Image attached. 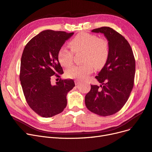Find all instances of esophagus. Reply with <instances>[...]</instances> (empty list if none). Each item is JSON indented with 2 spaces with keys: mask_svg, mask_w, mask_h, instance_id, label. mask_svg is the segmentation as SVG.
Returning a JSON list of instances; mask_svg holds the SVG:
<instances>
[{
  "mask_svg": "<svg viewBox=\"0 0 152 152\" xmlns=\"http://www.w3.org/2000/svg\"><path fill=\"white\" fill-rule=\"evenodd\" d=\"M80 82H81V81L79 80H76L75 81V85H78V84H79Z\"/></svg>",
  "mask_w": 152,
  "mask_h": 152,
  "instance_id": "esophagus-1",
  "label": "esophagus"
}]
</instances>
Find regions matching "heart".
<instances>
[{"mask_svg":"<svg viewBox=\"0 0 152 152\" xmlns=\"http://www.w3.org/2000/svg\"><path fill=\"white\" fill-rule=\"evenodd\" d=\"M71 48L63 45L58 53L60 63L69 67L73 63L74 52L77 53L83 51L82 61L84 63L75 65L67 69L66 76L72 79H85L96 69L103 67L109 57V44L104 38L89 33H81L73 38L70 42Z\"/></svg>","mask_w":152,"mask_h":152,"instance_id":"heart-1","label":"heart"}]
</instances>
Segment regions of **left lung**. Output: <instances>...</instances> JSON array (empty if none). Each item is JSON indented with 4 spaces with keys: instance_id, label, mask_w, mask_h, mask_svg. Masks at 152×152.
<instances>
[{
    "instance_id": "8db88e82",
    "label": "left lung",
    "mask_w": 152,
    "mask_h": 152,
    "mask_svg": "<svg viewBox=\"0 0 152 152\" xmlns=\"http://www.w3.org/2000/svg\"><path fill=\"white\" fill-rule=\"evenodd\" d=\"M103 33L109 44V57L96 77L102 84L91 85L85 96L87 108L99 116L112 115L125 104L134 85L135 59L126 39L109 27L91 31Z\"/></svg>"
}]
</instances>
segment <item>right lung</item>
I'll use <instances>...</instances> for the list:
<instances>
[{"mask_svg":"<svg viewBox=\"0 0 152 152\" xmlns=\"http://www.w3.org/2000/svg\"><path fill=\"white\" fill-rule=\"evenodd\" d=\"M74 32L43 31L24 48L20 61V81L26 102L38 115L50 118L64 110L66 95L75 86L72 80H61L51 85L54 76L64 72L58 60L59 48Z\"/></svg>","mask_w":152,"mask_h":152,"instance_id":"add662e5","label":"right lung"}]
</instances>
